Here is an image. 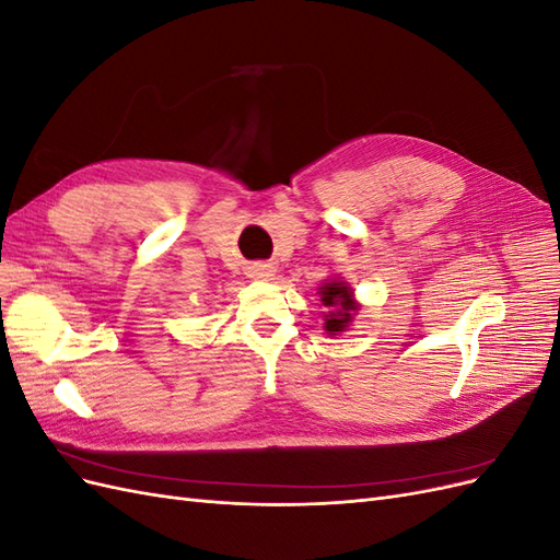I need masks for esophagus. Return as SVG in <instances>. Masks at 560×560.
<instances>
[{
  "mask_svg": "<svg viewBox=\"0 0 560 560\" xmlns=\"http://www.w3.org/2000/svg\"><path fill=\"white\" fill-rule=\"evenodd\" d=\"M252 276L259 278V280H268V278L276 276V268L270 266V264H257V266L252 268Z\"/></svg>",
  "mask_w": 560,
  "mask_h": 560,
  "instance_id": "esophagus-1",
  "label": "esophagus"
}]
</instances>
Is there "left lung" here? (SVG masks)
<instances>
[{
	"instance_id": "left-lung-1",
	"label": "left lung",
	"mask_w": 560,
	"mask_h": 560,
	"mask_svg": "<svg viewBox=\"0 0 560 560\" xmlns=\"http://www.w3.org/2000/svg\"><path fill=\"white\" fill-rule=\"evenodd\" d=\"M319 294H322V303H325L327 308H334V313L325 315V329L329 334H338L348 327V322L352 319V313L358 311L352 301V292L350 287H346L343 282H325V287H319Z\"/></svg>"
}]
</instances>
